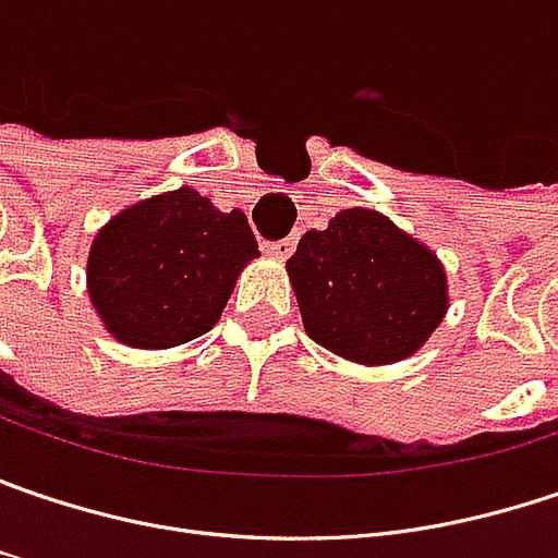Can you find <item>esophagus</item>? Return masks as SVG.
<instances>
[{
    "instance_id": "34e87169",
    "label": "esophagus",
    "mask_w": 558,
    "mask_h": 558,
    "mask_svg": "<svg viewBox=\"0 0 558 558\" xmlns=\"http://www.w3.org/2000/svg\"><path fill=\"white\" fill-rule=\"evenodd\" d=\"M293 240H278V243H265V252L271 255V258H278V262H283V258H290V252H293Z\"/></svg>"
}]
</instances>
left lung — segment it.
Segmentation results:
<instances>
[{
	"instance_id": "left-lung-1",
	"label": "left lung",
	"mask_w": 558,
	"mask_h": 558,
	"mask_svg": "<svg viewBox=\"0 0 558 558\" xmlns=\"http://www.w3.org/2000/svg\"><path fill=\"white\" fill-rule=\"evenodd\" d=\"M287 275L306 335L360 366L413 356L448 312L439 255L369 208H347L303 233Z\"/></svg>"
}]
</instances>
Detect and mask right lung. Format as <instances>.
Instances as JSON below:
<instances>
[{
  "label": "right lung",
  "mask_w": 558,
  "mask_h": 558,
  "mask_svg": "<svg viewBox=\"0 0 558 558\" xmlns=\"http://www.w3.org/2000/svg\"><path fill=\"white\" fill-rule=\"evenodd\" d=\"M258 243L246 214L180 185L113 214L87 252V296L119 344L167 350L211 331Z\"/></svg>",
  "instance_id": "obj_1"
}]
</instances>
